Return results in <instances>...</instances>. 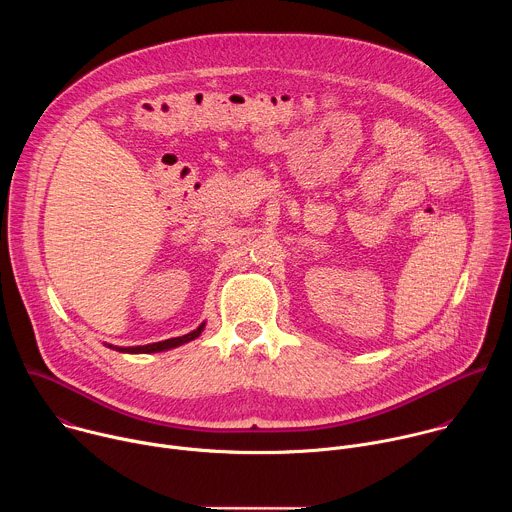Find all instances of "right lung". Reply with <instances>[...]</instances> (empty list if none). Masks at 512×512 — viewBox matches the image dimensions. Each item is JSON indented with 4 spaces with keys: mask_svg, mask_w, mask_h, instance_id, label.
I'll return each instance as SVG.
<instances>
[{
    "mask_svg": "<svg viewBox=\"0 0 512 512\" xmlns=\"http://www.w3.org/2000/svg\"><path fill=\"white\" fill-rule=\"evenodd\" d=\"M204 324H200L194 332L190 334H184V336H178V338H170V340H164V342H154V344H145V346H129V348H119L121 352H131V354H150V352H162V350H168V348H176L184 342H190L194 340L196 336H200Z\"/></svg>",
    "mask_w": 512,
    "mask_h": 512,
    "instance_id": "1",
    "label": "right lung"
}]
</instances>
